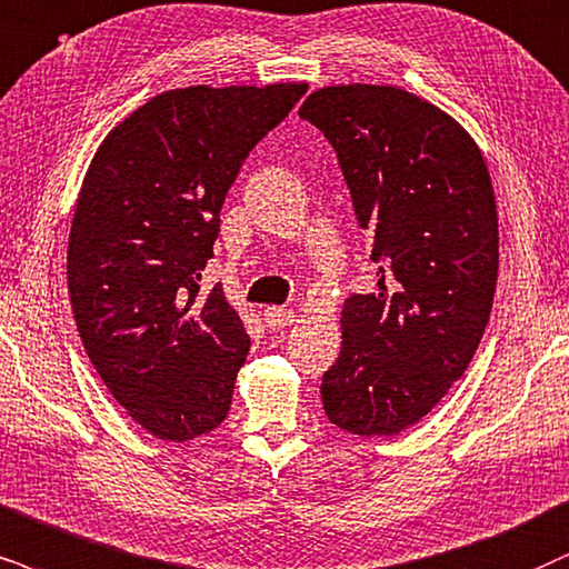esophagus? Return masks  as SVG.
Listing matches in <instances>:
<instances>
[{
    "label": "esophagus",
    "instance_id": "obj_1",
    "mask_svg": "<svg viewBox=\"0 0 569 569\" xmlns=\"http://www.w3.org/2000/svg\"><path fill=\"white\" fill-rule=\"evenodd\" d=\"M293 318H297V315H293L291 309H286V307H268V309H264V312H262L264 326H268L270 330H280V328L291 326Z\"/></svg>",
    "mask_w": 569,
    "mask_h": 569
}]
</instances>
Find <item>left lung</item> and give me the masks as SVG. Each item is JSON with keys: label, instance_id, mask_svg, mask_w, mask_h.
I'll use <instances>...</instances> for the list:
<instances>
[{"label": "left lung", "instance_id": "1", "mask_svg": "<svg viewBox=\"0 0 569 569\" xmlns=\"http://www.w3.org/2000/svg\"><path fill=\"white\" fill-rule=\"evenodd\" d=\"M336 149L378 291L351 293L322 409L355 436L426 417L476 355L499 272L483 154L457 120L393 86H328L299 110Z\"/></svg>", "mask_w": 569, "mask_h": 569}]
</instances>
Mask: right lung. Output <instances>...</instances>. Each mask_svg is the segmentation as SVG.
<instances>
[{"label":"right lung","instance_id":"right-lung-1","mask_svg":"<svg viewBox=\"0 0 569 569\" xmlns=\"http://www.w3.org/2000/svg\"><path fill=\"white\" fill-rule=\"evenodd\" d=\"M305 83L191 86L149 99L99 147L78 197L68 291L110 393L162 441L210 433L231 409L249 336L199 280L251 149Z\"/></svg>","mask_w":569,"mask_h":569}]
</instances>
